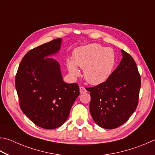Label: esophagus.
<instances>
[{"mask_svg": "<svg viewBox=\"0 0 155 155\" xmlns=\"http://www.w3.org/2000/svg\"><path fill=\"white\" fill-rule=\"evenodd\" d=\"M86 89L84 87H83V86H80V93L81 94H82V93H86Z\"/></svg>", "mask_w": 155, "mask_h": 155, "instance_id": "34e87169", "label": "esophagus"}]
</instances>
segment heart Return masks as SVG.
<instances>
[{
  "mask_svg": "<svg viewBox=\"0 0 155 155\" xmlns=\"http://www.w3.org/2000/svg\"><path fill=\"white\" fill-rule=\"evenodd\" d=\"M73 60L67 61V68L72 76H78L84 69V78L92 85H99L109 79L116 64L113 49L97 43L81 46L73 51Z\"/></svg>",
  "mask_w": 155,
  "mask_h": 155,
  "instance_id": "heart-1",
  "label": "heart"
}]
</instances>
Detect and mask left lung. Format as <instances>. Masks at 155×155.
I'll use <instances>...</instances> for the list:
<instances>
[{
  "instance_id": "obj_1",
  "label": "left lung",
  "mask_w": 155,
  "mask_h": 155,
  "mask_svg": "<svg viewBox=\"0 0 155 155\" xmlns=\"http://www.w3.org/2000/svg\"><path fill=\"white\" fill-rule=\"evenodd\" d=\"M120 64L106 82L87 88L91 100L92 118L104 129L117 128L128 120L136 110L141 78L131 56L121 50Z\"/></svg>"
}]
</instances>
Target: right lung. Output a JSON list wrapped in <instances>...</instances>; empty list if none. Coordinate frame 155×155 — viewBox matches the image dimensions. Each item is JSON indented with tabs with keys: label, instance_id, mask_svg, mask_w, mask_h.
I'll use <instances>...</instances> for the list:
<instances>
[{
	"label": "right lung",
	"instance_id": "right-lung-1",
	"mask_svg": "<svg viewBox=\"0 0 155 155\" xmlns=\"http://www.w3.org/2000/svg\"><path fill=\"white\" fill-rule=\"evenodd\" d=\"M56 39L30 50L23 57L15 76V88L24 114L46 129L62 125L80 94L78 84L65 83L61 65L50 56L61 50Z\"/></svg>",
	"mask_w": 155,
	"mask_h": 155
}]
</instances>
